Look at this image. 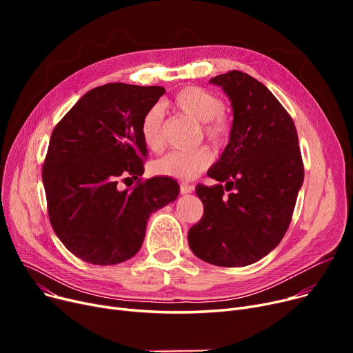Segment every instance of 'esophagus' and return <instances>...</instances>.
<instances>
[{"label":"esophagus","instance_id":"34e87169","mask_svg":"<svg viewBox=\"0 0 353 353\" xmlns=\"http://www.w3.org/2000/svg\"><path fill=\"white\" fill-rule=\"evenodd\" d=\"M193 190H194L193 184H190V183H188V181H181V183H180V193H181V194H189V193H192Z\"/></svg>","mask_w":353,"mask_h":353}]
</instances>
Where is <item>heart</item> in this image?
<instances>
[{"instance_id": "b5f03b06", "label": "heart", "mask_w": 353, "mask_h": 353, "mask_svg": "<svg viewBox=\"0 0 353 353\" xmlns=\"http://www.w3.org/2000/svg\"><path fill=\"white\" fill-rule=\"evenodd\" d=\"M172 105L181 114L201 123L205 136L216 145L225 144L230 137V123L223 113V101L213 92L196 85L184 87L177 91ZM141 141L148 152L159 153L164 147V121L160 105L148 108L140 123ZM213 163V153L209 147L201 145L192 152H172L153 164L159 176L181 180L194 179L209 169Z\"/></svg>"}]
</instances>
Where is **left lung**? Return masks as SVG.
Listing matches in <instances>:
<instances>
[{
  "mask_svg": "<svg viewBox=\"0 0 353 353\" xmlns=\"http://www.w3.org/2000/svg\"><path fill=\"white\" fill-rule=\"evenodd\" d=\"M210 83L230 99L233 124L225 152L208 172L219 183L196 188L205 213L188 240L208 263L248 266L279 245L290 225L303 184L298 132L279 100L249 74L233 70Z\"/></svg>",
  "mask_w": 353,
  "mask_h": 353,
  "instance_id": "8db88e82",
  "label": "left lung"
}]
</instances>
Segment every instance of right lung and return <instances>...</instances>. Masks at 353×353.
I'll list each match as a JSON object with an SVG mask.
<instances>
[{"mask_svg": "<svg viewBox=\"0 0 353 353\" xmlns=\"http://www.w3.org/2000/svg\"><path fill=\"white\" fill-rule=\"evenodd\" d=\"M164 91L124 83L96 87L52 130L43 165L50 223L87 263L132 259L143 245L148 217L179 196L170 177H140L147 157L140 123ZM130 176L137 186L119 191L118 181Z\"/></svg>", "mask_w": 353, "mask_h": 353, "instance_id": "1", "label": "right lung"}]
</instances>
